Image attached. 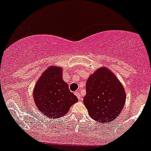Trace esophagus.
Listing matches in <instances>:
<instances>
[{
  "label": "esophagus",
  "instance_id": "34e87169",
  "mask_svg": "<svg viewBox=\"0 0 151 151\" xmlns=\"http://www.w3.org/2000/svg\"><path fill=\"white\" fill-rule=\"evenodd\" d=\"M74 95L77 97V98L79 99V101H82L83 98H81V96H80V93L79 92V91H75V92H74Z\"/></svg>",
  "mask_w": 151,
  "mask_h": 151
}]
</instances>
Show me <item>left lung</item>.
I'll list each match as a JSON object with an SVG mask.
<instances>
[{"instance_id":"1","label":"left lung","mask_w":151,"mask_h":151,"mask_svg":"<svg viewBox=\"0 0 151 151\" xmlns=\"http://www.w3.org/2000/svg\"><path fill=\"white\" fill-rule=\"evenodd\" d=\"M83 98L90 117L98 122H110L122 112L126 101L124 88L113 73L101 68L89 76Z\"/></svg>"}]
</instances>
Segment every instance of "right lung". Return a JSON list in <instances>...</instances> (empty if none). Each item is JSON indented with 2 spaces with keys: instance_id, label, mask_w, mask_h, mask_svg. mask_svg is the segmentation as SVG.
<instances>
[{
  "instance_id": "obj_1",
  "label": "right lung",
  "mask_w": 151,
  "mask_h": 151,
  "mask_svg": "<svg viewBox=\"0 0 151 151\" xmlns=\"http://www.w3.org/2000/svg\"><path fill=\"white\" fill-rule=\"evenodd\" d=\"M63 70L50 66L42 74L35 86L33 98L38 109L50 118L65 115L78 101L63 80Z\"/></svg>"
}]
</instances>
